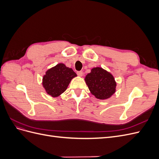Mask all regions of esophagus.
<instances>
[{
  "label": "esophagus",
  "mask_w": 159,
  "mask_h": 159,
  "mask_svg": "<svg viewBox=\"0 0 159 159\" xmlns=\"http://www.w3.org/2000/svg\"><path fill=\"white\" fill-rule=\"evenodd\" d=\"M77 74H78V76H80V77H81V76L83 75V71H79L77 72Z\"/></svg>",
  "instance_id": "34e87169"
}]
</instances>
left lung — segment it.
Returning <instances> with one entry per match:
<instances>
[{
  "label": "left lung",
  "mask_w": 159,
  "mask_h": 159,
  "mask_svg": "<svg viewBox=\"0 0 159 159\" xmlns=\"http://www.w3.org/2000/svg\"><path fill=\"white\" fill-rule=\"evenodd\" d=\"M85 80L91 93L98 99H108L115 92L116 82L113 76L102 68H93Z\"/></svg>",
  "instance_id": "8db88e82"
}]
</instances>
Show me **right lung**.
I'll list each match as a JSON object with an SVG mask.
<instances>
[{
  "instance_id": "right-lung-1",
  "label": "right lung",
  "mask_w": 159,
  "mask_h": 159,
  "mask_svg": "<svg viewBox=\"0 0 159 159\" xmlns=\"http://www.w3.org/2000/svg\"><path fill=\"white\" fill-rule=\"evenodd\" d=\"M77 74L64 64H58L48 70L43 77L42 84L48 94L57 97L66 90L71 80Z\"/></svg>"
}]
</instances>
